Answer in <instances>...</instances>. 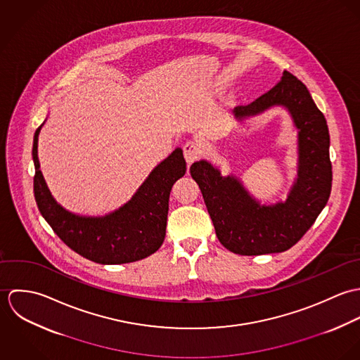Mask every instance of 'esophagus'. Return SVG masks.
<instances>
[{
    "label": "esophagus",
    "instance_id": "1",
    "mask_svg": "<svg viewBox=\"0 0 360 360\" xmlns=\"http://www.w3.org/2000/svg\"><path fill=\"white\" fill-rule=\"evenodd\" d=\"M201 146L197 143V141H193V140H188L184 146H183V154L184 158L187 160L188 165H191L193 162H195L200 155H201Z\"/></svg>",
    "mask_w": 360,
    "mask_h": 360
}]
</instances>
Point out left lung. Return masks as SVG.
Instances as JSON below:
<instances>
[{"mask_svg":"<svg viewBox=\"0 0 360 360\" xmlns=\"http://www.w3.org/2000/svg\"><path fill=\"white\" fill-rule=\"evenodd\" d=\"M274 105L288 108L300 130L298 180L284 204L259 205L237 179L221 177L205 160L190 167L219 241L238 255L252 257L290 250L311 227L331 193L328 127L301 80L285 70L269 91L254 103L236 106L234 113L243 120Z\"/></svg>","mask_w":360,"mask_h":360,"instance_id":"1","label":"left lung"}]
</instances>
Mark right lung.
Segmentation results:
<instances>
[{
  "instance_id": "right-lung-1",
  "label": "right lung",
  "mask_w": 360,
  "mask_h": 360,
  "mask_svg": "<svg viewBox=\"0 0 360 360\" xmlns=\"http://www.w3.org/2000/svg\"><path fill=\"white\" fill-rule=\"evenodd\" d=\"M34 133V198L53 233L75 252L101 264H122L156 252L166 234L169 197L173 184L186 174L180 148L159 163L136 195L119 210L103 217H82L66 212L52 198L40 170Z\"/></svg>"
}]
</instances>
